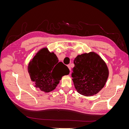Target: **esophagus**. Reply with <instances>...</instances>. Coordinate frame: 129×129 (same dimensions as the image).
Instances as JSON below:
<instances>
[{
    "label": "esophagus",
    "instance_id": "obj_1",
    "mask_svg": "<svg viewBox=\"0 0 129 129\" xmlns=\"http://www.w3.org/2000/svg\"><path fill=\"white\" fill-rule=\"evenodd\" d=\"M67 66H68V68L69 69V71H70V72H71V66H70V64H69V65H68ZM70 74H71V72H70Z\"/></svg>",
    "mask_w": 129,
    "mask_h": 129
}]
</instances>
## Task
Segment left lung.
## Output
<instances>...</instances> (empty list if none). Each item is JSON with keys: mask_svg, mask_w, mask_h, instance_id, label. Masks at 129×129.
Returning <instances> with one entry per match:
<instances>
[{"mask_svg": "<svg viewBox=\"0 0 129 129\" xmlns=\"http://www.w3.org/2000/svg\"><path fill=\"white\" fill-rule=\"evenodd\" d=\"M74 63L72 76L78 92L86 96H93L104 87L109 71L99 55L93 52L81 54L75 58Z\"/></svg>", "mask_w": 129, "mask_h": 129, "instance_id": "1", "label": "left lung"}]
</instances>
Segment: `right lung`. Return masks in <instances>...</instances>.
I'll return each instance as SVG.
<instances>
[{
	"label": "right lung",
	"mask_w": 129,
	"mask_h": 129,
	"mask_svg": "<svg viewBox=\"0 0 129 129\" xmlns=\"http://www.w3.org/2000/svg\"><path fill=\"white\" fill-rule=\"evenodd\" d=\"M30 79L36 83L35 87L46 92L56 88L62 76L69 73L68 68L62 62H58L54 53L47 48L39 51L28 64Z\"/></svg>",
	"instance_id": "add662e5"
}]
</instances>
